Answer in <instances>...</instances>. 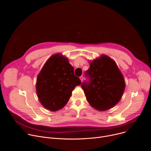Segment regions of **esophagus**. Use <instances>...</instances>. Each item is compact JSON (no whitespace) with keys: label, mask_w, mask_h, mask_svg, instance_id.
<instances>
[{"label":"esophagus","mask_w":151,"mask_h":151,"mask_svg":"<svg viewBox=\"0 0 151 151\" xmlns=\"http://www.w3.org/2000/svg\"><path fill=\"white\" fill-rule=\"evenodd\" d=\"M80 79H81V82H82L83 81V76H80Z\"/></svg>","instance_id":"obj_1"}]
</instances>
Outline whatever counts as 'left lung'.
<instances>
[{"label":"left lung","mask_w":151,"mask_h":151,"mask_svg":"<svg viewBox=\"0 0 151 151\" xmlns=\"http://www.w3.org/2000/svg\"><path fill=\"white\" fill-rule=\"evenodd\" d=\"M85 76L89 81L81 84L89 104L99 111L115 106L121 100L125 87L124 76L115 61L102 54L90 61Z\"/></svg>","instance_id":"8db88e82"}]
</instances>
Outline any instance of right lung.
<instances>
[{
    "instance_id": "obj_1",
    "label": "right lung",
    "mask_w": 151,
    "mask_h": 151,
    "mask_svg": "<svg viewBox=\"0 0 151 151\" xmlns=\"http://www.w3.org/2000/svg\"><path fill=\"white\" fill-rule=\"evenodd\" d=\"M81 83L80 79L75 76L68 58L55 54L48 59L37 76V96L45 108L57 111L65 106L72 92Z\"/></svg>"
}]
</instances>
